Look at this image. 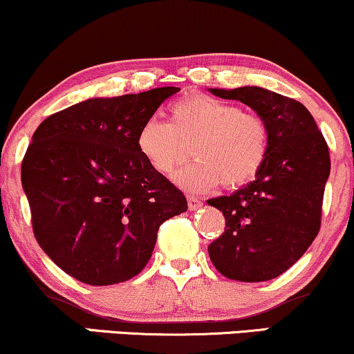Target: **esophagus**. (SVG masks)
<instances>
[{
  "label": "esophagus",
  "mask_w": 354,
  "mask_h": 354,
  "mask_svg": "<svg viewBox=\"0 0 354 354\" xmlns=\"http://www.w3.org/2000/svg\"><path fill=\"white\" fill-rule=\"evenodd\" d=\"M201 205H203L201 200H198V198H194V196H188V208H189L191 211L198 209Z\"/></svg>",
  "instance_id": "1"
}]
</instances>
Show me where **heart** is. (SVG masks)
<instances>
[{
  "instance_id": "heart-1",
  "label": "heart",
  "mask_w": 354,
  "mask_h": 354,
  "mask_svg": "<svg viewBox=\"0 0 354 354\" xmlns=\"http://www.w3.org/2000/svg\"><path fill=\"white\" fill-rule=\"evenodd\" d=\"M168 121L149 118L138 129L136 146L158 173H171L188 156L196 158L174 174L188 191L221 183L238 189L258 176L270 153V126L261 115L213 96L194 93L173 101Z\"/></svg>"
}]
</instances>
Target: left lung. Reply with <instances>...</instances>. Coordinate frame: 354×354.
Here are the masks:
<instances>
[{
  "mask_svg": "<svg viewBox=\"0 0 354 354\" xmlns=\"http://www.w3.org/2000/svg\"><path fill=\"white\" fill-rule=\"evenodd\" d=\"M211 93L265 118L270 153L254 181L208 201L225 216V231L208 246L209 258L226 278L268 281L293 266L319 233L331 168L326 140L293 98L258 86Z\"/></svg>",
  "mask_w": 354,
  "mask_h": 354,
  "instance_id": "8db88e82",
  "label": "left lung"
}]
</instances>
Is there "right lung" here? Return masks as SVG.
I'll use <instances>...</instances> for the list:
<instances>
[{
    "mask_svg": "<svg viewBox=\"0 0 354 354\" xmlns=\"http://www.w3.org/2000/svg\"><path fill=\"white\" fill-rule=\"evenodd\" d=\"M178 91L86 100L36 128L21 163L31 226L44 253L78 281L108 286L141 273L160 226L188 209L136 146L141 124Z\"/></svg>",
    "mask_w": 354,
    "mask_h": 354,
    "instance_id": "right-lung-1",
    "label": "right lung"
}]
</instances>
